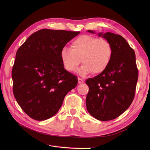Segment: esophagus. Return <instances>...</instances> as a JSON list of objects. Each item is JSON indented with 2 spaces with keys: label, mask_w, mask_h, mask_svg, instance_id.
<instances>
[{
  "label": "esophagus",
  "mask_w": 150,
  "mask_h": 150,
  "mask_svg": "<svg viewBox=\"0 0 150 150\" xmlns=\"http://www.w3.org/2000/svg\"><path fill=\"white\" fill-rule=\"evenodd\" d=\"M78 82L79 84H81V83H83V82H84V81L83 80V79H82L81 78H79L78 79Z\"/></svg>",
  "instance_id": "1"
}]
</instances>
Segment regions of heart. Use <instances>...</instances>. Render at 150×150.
<instances>
[{
	"label": "heart",
	"mask_w": 150,
	"mask_h": 150,
	"mask_svg": "<svg viewBox=\"0 0 150 150\" xmlns=\"http://www.w3.org/2000/svg\"><path fill=\"white\" fill-rule=\"evenodd\" d=\"M113 56V47L110 41L97 37L84 35L73 41L71 49L64 47L60 53L62 65L69 72L79 69L81 75L104 72L110 65Z\"/></svg>",
	"instance_id": "heart-1"
}]
</instances>
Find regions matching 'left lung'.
<instances>
[{"label":"left lung","mask_w":150,"mask_h":150,"mask_svg":"<svg viewBox=\"0 0 150 150\" xmlns=\"http://www.w3.org/2000/svg\"><path fill=\"white\" fill-rule=\"evenodd\" d=\"M98 36L110 41L113 56L104 72L86 81L89 86L86 104L91 116L107 121L120 116L132 103L139 72L134 50L124 37L110 32L100 33Z\"/></svg>","instance_id":"8db88e82"}]
</instances>
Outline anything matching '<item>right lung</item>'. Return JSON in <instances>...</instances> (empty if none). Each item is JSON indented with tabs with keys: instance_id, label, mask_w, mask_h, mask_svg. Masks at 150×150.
<instances>
[{
	"instance_id": "1",
	"label": "right lung",
	"mask_w": 150,
	"mask_h": 150,
	"mask_svg": "<svg viewBox=\"0 0 150 150\" xmlns=\"http://www.w3.org/2000/svg\"><path fill=\"white\" fill-rule=\"evenodd\" d=\"M80 31L40 30L18 49L12 68L13 92L31 119L44 120L58 112L77 76L64 68L60 53Z\"/></svg>"
}]
</instances>
